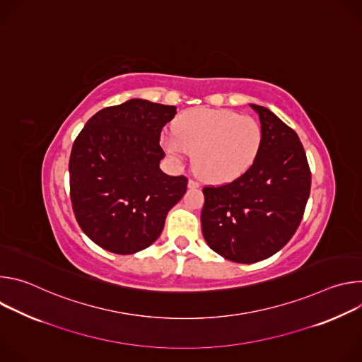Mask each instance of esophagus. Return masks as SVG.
<instances>
[{
	"label": "esophagus",
	"mask_w": 362,
	"mask_h": 362,
	"mask_svg": "<svg viewBox=\"0 0 362 362\" xmlns=\"http://www.w3.org/2000/svg\"><path fill=\"white\" fill-rule=\"evenodd\" d=\"M187 186H189L190 189H197L200 185H199V182H196V180H193V179H189Z\"/></svg>",
	"instance_id": "esophagus-1"
}]
</instances>
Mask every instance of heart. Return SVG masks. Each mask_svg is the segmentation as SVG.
<instances>
[{
  "mask_svg": "<svg viewBox=\"0 0 362 362\" xmlns=\"http://www.w3.org/2000/svg\"><path fill=\"white\" fill-rule=\"evenodd\" d=\"M165 148L177 159L193 154L194 172L204 180L228 182L255 160L262 143L261 124L249 116L223 109H192L173 124Z\"/></svg>",
  "mask_w": 362,
  "mask_h": 362,
  "instance_id": "heart-1",
  "label": "heart"
}]
</instances>
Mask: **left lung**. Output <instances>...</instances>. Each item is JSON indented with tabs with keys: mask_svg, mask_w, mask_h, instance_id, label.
<instances>
[{
	"mask_svg": "<svg viewBox=\"0 0 362 362\" xmlns=\"http://www.w3.org/2000/svg\"><path fill=\"white\" fill-rule=\"evenodd\" d=\"M262 143L250 168L235 180L204 186L202 232L212 250L255 264L281 250L296 232L311 192V170L298 134L262 106Z\"/></svg>",
	"mask_w": 362,
	"mask_h": 362,
	"instance_id": "left-lung-1",
	"label": "left lung"
}]
</instances>
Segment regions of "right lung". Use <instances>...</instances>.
Returning a JSON list of instances; mask_svg holds the SVG:
<instances>
[{
    "instance_id": "1",
    "label": "right lung",
    "mask_w": 362,
    "mask_h": 362,
    "mask_svg": "<svg viewBox=\"0 0 362 362\" xmlns=\"http://www.w3.org/2000/svg\"><path fill=\"white\" fill-rule=\"evenodd\" d=\"M175 106L141 98L97 112L74 140L70 197L83 232L98 246L132 255L156 240L187 177L159 168L160 133Z\"/></svg>"
}]
</instances>
